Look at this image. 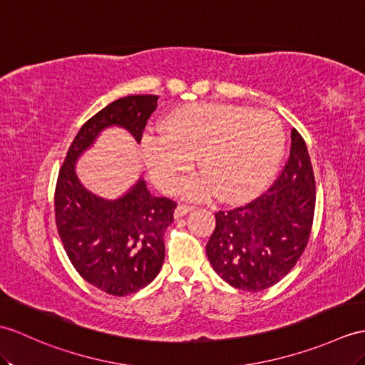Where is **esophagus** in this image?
Masks as SVG:
<instances>
[{
	"mask_svg": "<svg viewBox=\"0 0 365 365\" xmlns=\"http://www.w3.org/2000/svg\"><path fill=\"white\" fill-rule=\"evenodd\" d=\"M194 208H196L194 205H186V203H179V205H177V208H175V217H182L186 213H190V211H192Z\"/></svg>",
	"mask_w": 365,
	"mask_h": 365,
	"instance_id": "1",
	"label": "esophagus"
}]
</instances>
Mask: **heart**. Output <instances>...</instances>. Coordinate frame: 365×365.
Listing matches in <instances>:
<instances>
[{
  "mask_svg": "<svg viewBox=\"0 0 365 365\" xmlns=\"http://www.w3.org/2000/svg\"><path fill=\"white\" fill-rule=\"evenodd\" d=\"M162 132L143 140L152 180L171 191L197 158L203 177L180 190L190 196L216 191L221 200L255 196L274 175L284 146L283 125L274 113L241 106H185L166 118Z\"/></svg>",
  "mask_w": 365,
  "mask_h": 365,
  "instance_id": "obj_1",
  "label": "heart"
}]
</instances>
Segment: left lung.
I'll list each match as a JSON object with an SVG mask.
<instances>
[{"label": "left lung", "instance_id": "1", "mask_svg": "<svg viewBox=\"0 0 365 365\" xmlns=\"http://www.w3.org/2000/svg\"><path fill=\"white\" fill-rule=\"evenodd\" d=\"M316 179L307 143L292 129L291 150L270 188L245 205L216 211L207 257L224 282L259 292L297 264L309 241Z\"/></svg>", "mask_w": 365, "mask_h": 365}]
</instances>
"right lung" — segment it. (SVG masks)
I'll return each mask as SVG.
<instances>
[{
    "label": "right lung",
    "mask_w": 365,
    "mask_h": 365,
    "mask_svg": "<svg viewBox=\"0 0 365 365\" xmlns=\"http://www.w3.org/2000/svg\"><path fill=\"white\" fill-rule=\"evenodd\" d=\"M157 101L132 95L93 115L68 148L56 183V225L68 258L86 282L116 297L140 291L158 275L177 203L150 196L143 180L121 199H101L81 185L74 162L108 125H123L141 141Z\"/></svg>",
    "instance_id": "1"
}]
</instances>
